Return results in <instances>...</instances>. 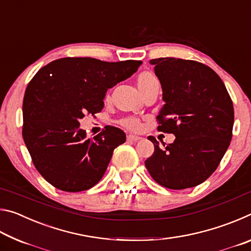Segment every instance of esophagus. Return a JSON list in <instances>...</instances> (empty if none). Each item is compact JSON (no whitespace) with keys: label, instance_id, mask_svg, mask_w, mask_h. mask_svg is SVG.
Listing matches in <instances>:
<instances>
[{"label":"esophagus","instance_id":"esophagus-1","mask_svg":"<svg viewBox=\"0 0 251 251\" xmlns=\"http://www.w3.org/2000/svg\"><path fill=\"white\" fill-rule=\"evenodd\" d=\"M142 139V137H139V136H136V135H128L127 136V142L129 143H137Z\"/></svg>","mask_w":251,"mask_h":251}]
</instances>
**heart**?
Segmentation results:
<instances>
[{
	"instance_id": "heart-1",
	"label": "heart",
	"mask_w": 251,
	"mask_h": 251,
	"mask_svg": "<svg viewBox=\"0 0 251 251\" xmlns=\"http://www.w3.org/2000/svg\"><path fill=\"white\" fill-rule=\"evenodd\" d=\"M155 80H157V79L152 74L147 73V72H145V73H142L137 78L138 88L139 90H142L143 87L147 86L148 84H151V82H155ZM123 124H124V126L128 127V128H131V129H136L138 127V122H137V120H135V118H128V120H125L124 122H123Z\"/></svg>"
}]
</instances>
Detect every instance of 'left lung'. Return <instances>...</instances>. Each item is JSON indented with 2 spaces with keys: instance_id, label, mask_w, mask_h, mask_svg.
<instances>
[{
  "instance_id": "8db88e82",
  "label": "left lung",
  "mask_w": 251,
  "mask_h": 251,
  "mask_svg": "<svg viewBox=\"0 0 251 251\" xmlns=\"http://www.w3.org/2000/svg\"><path fill=\"white\" fill-rule=\"evenodd\" d=\"M163 88L158 130L175 135L145 161L151 176L171 189L205 181L218 167L232 137L233 106L222 78L205 64L189 59H151ZM165 146V145H164Z\"/></svg>"
}]
</instances>
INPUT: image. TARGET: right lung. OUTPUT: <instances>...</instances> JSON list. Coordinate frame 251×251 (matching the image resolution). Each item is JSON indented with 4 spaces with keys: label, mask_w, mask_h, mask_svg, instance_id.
<instances>
[{
    "label": "right lung",
    "mask_w": 251,
    "mask_h": 251,
    "mask_svg": "<svg viewBox=\"0 0 251 251\" xmlns=\"http://www.w3.org/2000/svg\"><path fill=\"white\" fill-rule=\"evenodd\" d=\"M141 65V61L64 57L37 72L23 100V139L46 181L77 193L100 180L126 135L107 126L94 138H87L78 121L86 113L100 112L108 88L130 77Z\"/></svg>",
    "instance_id": "obj_1"
}]
</instances>
